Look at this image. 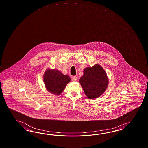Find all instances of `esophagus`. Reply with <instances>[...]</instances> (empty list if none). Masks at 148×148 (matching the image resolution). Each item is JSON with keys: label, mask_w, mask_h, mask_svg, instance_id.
I'll list each match as a JSON object with an SVG mask.
<instances>
[{"label": "esophagus", "mask_w": 148, "mask_h": 148, "mask_svg": "<svg viewBox=\"0 0 148 148\" xmlns=\"http://www.w3.org/2000/svg\"><path fill=\"white\" fill-rule=\"evenodd\" d=\"M72 80L73 81H77V77L76 76H72Z\"/></svg>", "instance_id": "34e87169"}]
</instances>
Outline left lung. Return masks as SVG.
<instances>
[{
    "label": "left lung",
    "instance_id": "left-lung-1",
    "mask_svg": "<svg viewBox=\"0 0 148 148\" xmlns=\"http://www.w3.org/2000/svg\"><path fill=\"white\" fill-rule=\"evenodd\" d=\"M79 81L86 95L89 99H96L101 96L108 84L107 74L98 64L84 69L83 75Z\"/></svg>",
    "mask_w": 148,
    "mask_h": 148
}]
</instances>
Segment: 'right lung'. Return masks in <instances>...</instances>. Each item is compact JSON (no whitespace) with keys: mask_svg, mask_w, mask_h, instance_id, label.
Listing matches in <instances>:
<instances>
[{"mask_svg":"<svg viewBox=\"0 0 148 148\" xmlns=\"http://www.w3.org/2000/svg\"><path fill=\"white\" fill-rule=\"evenodd\" d=\"M43 81L49 92L56 95H60L71 81V78L58 70L48 69L44 73Z\"/></svg>","mask_w":148,"mask_h":148,"instance_id":"right-lung-1","label":"right lung"}]
</instances>
